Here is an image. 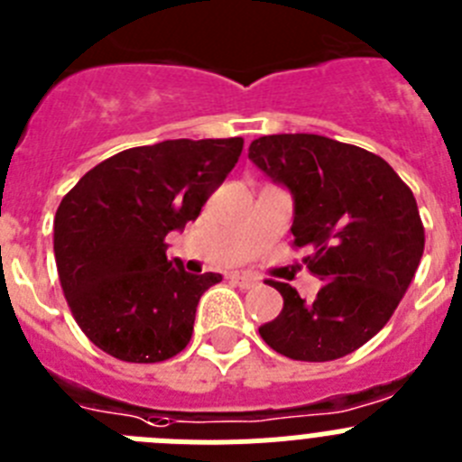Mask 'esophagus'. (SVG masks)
<instances>
[{
  "instance_id": "obj_1",
  "label": "esophagus",
  "mask_w": 462,
  "mask_h": 462,
  "mask_svg": "<svg viewBox=\"0 0 462 462\" xmlns=\"http://www.w3.org/2000/svg\"><path fill=\"white\" fill-rule=\"evenodd\" d=\"M231 282L236 283V286H240V289H254L256 283H259V279L254 277V274H231Z\"/></svg>"
}]
</instances>
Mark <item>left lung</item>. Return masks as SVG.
<instances>
[{"label":"left lung","instance_id":"obj_1","mask_svg":"<svg viewBox=\"0 0 462 462\" xmlns=\"http://www.w3.org/2000/svg\"><path fill=\"white\" fill-rule=\"evenodd\" d=\"M249 160L293 194V245L323 282L314 300L289 283L282 314L259 334L279 355L329 362L357 350L387 325L424 254L414 194L380 155L320 134H265Z\"/></svg>","mask_w":462,"mask_h":462}]
</instances>
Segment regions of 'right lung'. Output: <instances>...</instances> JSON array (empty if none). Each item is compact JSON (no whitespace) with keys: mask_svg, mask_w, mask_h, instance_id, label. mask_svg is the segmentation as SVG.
I'll use <instances>...</instances> for the list:
<instances>
[{"mask_svg":"<svg viewBox=\"0 0 462 462\" xmlns=\"http://www.w3.org/2000/svg\"><path fill=\"white\" fill-rule=\"evenodd\" d=\"M243 153V137L167 139L121 151L87 171L54 215V259L73 319L93 346L155 364L192 338L201 295L222 274L167 259Z\"/></svg>","mask_w":462,"mask_h":462,"instance_id":"add662e5","label":"right lung"}]
</instances>
